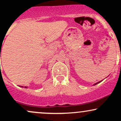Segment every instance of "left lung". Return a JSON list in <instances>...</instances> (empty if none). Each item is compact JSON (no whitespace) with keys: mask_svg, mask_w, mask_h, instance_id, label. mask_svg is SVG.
Here are the masks:
<instances>
[{"mask_svg":"<svg viewBox=\"0 0 121 121\" xmlns=\"http://www.w3.org/2000/svg\"><path fill=\"white\" fill-rule=\"evenodd\" d=\"M99 81V82H97V83H95V84H94V85H97V84H99V83H100L101 82V81Z\"/></svg>","mask_w":121,"mask_h":121,"instance_id":"left-lung-1","label":"left lung"}]
</instances>
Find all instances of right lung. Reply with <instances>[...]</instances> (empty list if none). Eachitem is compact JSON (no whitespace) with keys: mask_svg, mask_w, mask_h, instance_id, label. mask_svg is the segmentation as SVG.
<instances>
[{"mask_svg":"<svg viewBox=\"0 0 121 121\" xmlns=\"http://www.w3.org/2000/svg\"><path fill=\"white\" fill-rule=\"evenodd\" d=\"M20 87H23V86H20ZM25 87V88H27V86H25L24 87Z\"/></svg>","mask_w":121,"mask_h":121,"instance_id":"obj_1","label":"right lung"}]
</instances>
